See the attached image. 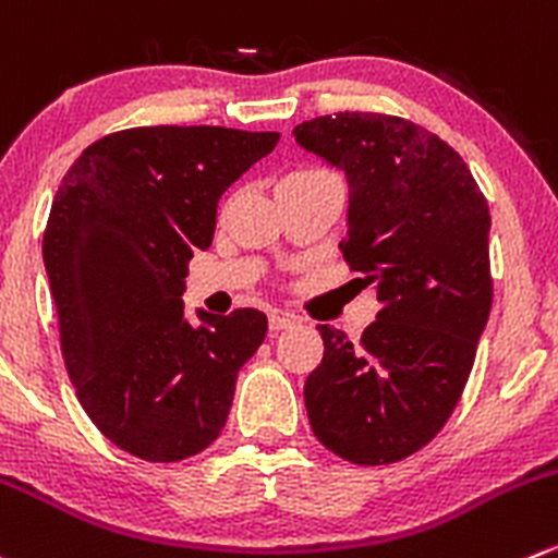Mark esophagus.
Returning a JSON list of instances; mask_svg holds the SVG:
<instances>
[{"instance_id":"esophagus-1","label":"esophagus","mask_w":558,"mask_h":558,"mask_svg":"<svg viewBox=\"0 0 558 558\" xmlns=\"http://www.w3.org/2000/svg\"><path fill=\"white\" fill-rule=\"evenodd\" d=\"M291 327H296V318L289 316V313H272V316H269V329H272V332H280V329H291Z\"/></svg>"}]
</instances>
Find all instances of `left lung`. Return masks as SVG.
I'll list each match as a JSON object with an SVG mask.
<instances>
[{"label":"left lung","instance_id":"left-lung-1","mask_svg":"<svg viewBox=\"0 0 558 558\" xmlns=\"http://www.w3.org/2000/svg\"><path fill=\"white\" fill-rule=\"evenodd\" d=\"M294 142L345 174L340 247L381 302L356 343L318 324L307 420L335 456L395 463L445 428L472 373L494 300L488 202L450 144L400 117H318Z\"/></svg>","mask_w":558,"mask_h":558}]
</instances>
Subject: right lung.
<instances>
[{
    "label": "right lung",
    "mask_w": 558,
    "mask_h": 558,
    "mask_svg": "<svg viewBox=\"0 0 558 558\" xmlns=\"http://www.w3.org/2000/svg\"><path fill=\"white\" fill-rule=\"evenodd\" d=\"M278 138L209 124L119 130L62 177L43 264L64 365L97 430L142 461L207 450L264 343L262 311L198 307L193 324L182 294L187 262L213 245L220 196Z\"/></svg>",
    "instance_id": "1"
}]
</instances>
